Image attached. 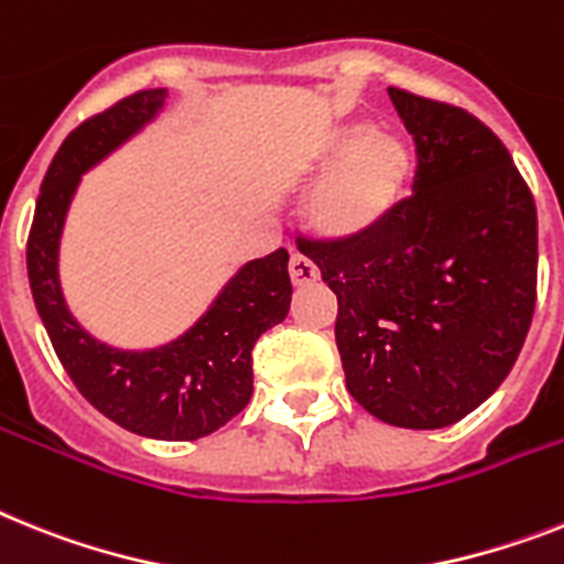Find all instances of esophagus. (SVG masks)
Returning <instances> with one entry per match:
<instances>
[{
  "mask_svg": "<svg viewBox=\"0 0 564 564\" xmlns=\"http://www.w3.org/2000/svg\"><path fill=\"white\" fill-rule=\"evenodd\" d=\"M290 278H292V283H295V286H310V283L318 281L321 272L310 258H304V254H292Z\"/></svg>",
  "mask_w": 564,
  "mask_h": 564,
  "instance_id": "34e87169",
  "label": "esophagus"
}]
</instances>
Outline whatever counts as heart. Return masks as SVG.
Here are the masks:
<instances>
[{"label": "heart", "mask_w": 564, "mask_h": 564, "mask_svg": "<svg viewBox=\"0 0 564 564\" xmlns=\"http://www.w3.org/2000/svg\"><path fill=\"white\" fill-rule=\"evenodd\" d=\"M312 165L326 174L306 197L310 229L329 240H358L399 206L413 174V151L399 134L349 120L326 134Z\"/></svg>", "instance_id": "obj_1"}]
</instances>
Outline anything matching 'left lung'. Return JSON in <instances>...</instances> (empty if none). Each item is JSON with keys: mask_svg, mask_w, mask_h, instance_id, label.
Returning <instances> with one entry per match:
<instances>
[{"mask_svg": "<svg viewBox=\"0 0 564 564\" xmlns=\"http://www.w3.org/2000/svg\"><path fill=\"white\" fill-rule=\"evenodd\" d=\"M415 143L413 194L358 240L297 238L338 295L347 390L392 427L438 430L499 390L536 306V203L465 108L390 88Z\"/></svg>", "mask_w": 564, "mask_h": 564, "instance_id": "left-lung-1", "label": "left lung"}]
</instances>
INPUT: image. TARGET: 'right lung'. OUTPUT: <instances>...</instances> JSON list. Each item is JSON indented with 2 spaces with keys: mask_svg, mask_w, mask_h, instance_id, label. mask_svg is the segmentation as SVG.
I'll return each mask as SVG.
<instances>
[{
  "mask_svg": "<svg viewBox=\"0 0 564 564\" xmlns=\"http://www.w3.org/2000/svg\"><path fill=\"white\" fill-rule=\"evenodd\" d=\"M165 88L137 91L70 131L51 160L28 235V281L54 352L74 387L113 424L163 442H194L252 399V349L290 312V252L249 260L186 335L122 352L94 340L65 306L56 258L70 197L94 163L160 111Z\"/></svg>",
  "mask_w": 564,
  "mask_h": 564,
  "instance_id": "right-lung-1",
  "label": "right lung"
}]
</instances>
